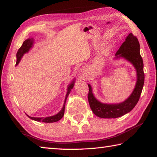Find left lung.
<instances>
[{"instance_id":"1","label":"left lung","mask_w":157,"mask_h":157,"mask_svg":"<svg viewBox=\"0 0 157 157\" xmlns=\"http://www.w3.org/2000/svg\"><path fill=\"white\" fill-rule=\"evenodd\" d=\"M139 51L140 44L137 38L132 33H130L115 54L117 58L119 56L130 62L135 67L137 74V81L135 89L126 101L117 104H102L95 98L91 86L88 84V102L91 110L95 115L101 118L119 117L129 113L137 104L143 89L145 78L143 59Z\"/></svg>"}]
</instances>
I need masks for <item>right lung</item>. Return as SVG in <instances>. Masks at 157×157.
<instances>
[{"instance_id":"1","label":"right lung","mask_w":157,"mask_h":157,"mask_svg":"<svg viewBox=\"0 0 157 157\" xmlns=\"http://www.w3.org/2000/svg\"><path fill=\"white\" fill-rule=\"evenodd\" d=\"M32 44H33V40L32 39H27V40H26L23 42V43H22V46L20 47V49L18 50V52H17V53H16L17 59H16V65H17L19 63V62H20V60H21V59L22 57V56H23V54L28 52V51H29L30 49V48L32 47ZM73 86H74V81L69 85V87H68L67 95H66V98H65V100H64L63 107H62V110H60V112L58 113V114H57V115H54V116L49 117H42V118L31 117H29L28 115L27 116L29 117L30 119H33V120H35V121H37L45 122V123H53V122H56V121H59V119H61L62 118V117H63V115H64L65 104H66L67 97H68V95H69V94L70 93L71 89H72V88H73Z\"/></svg>"}]
</instances>
